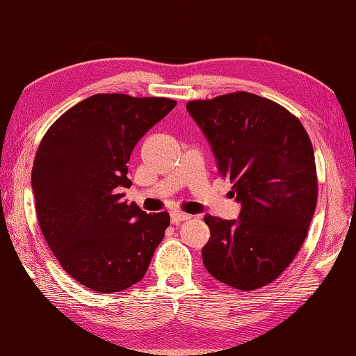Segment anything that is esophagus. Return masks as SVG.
Listing matches in <instances>:
<instances>
[{"label":"esophagus","instance_id":"obj_1","mask_svg":"<svg viewBox=\"0 0 356 356\" xmlns=\"http://www.w3.org/2000/svg\"><path fill=\"white\" fill-rule=\"evenodd\" d=\"M188 219H191V216L186 213H182V211L171 213V224H174V225H177V224H180V222L188 220Z\"/></svg>","mask_w":356,"mask_h":356}]
</instances>
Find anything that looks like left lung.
I'll return each mask as SVG.
<instances>
[{
	"mask_svg": "<svg viewBox=\"0 0 356 356\" xmlns=\"http://www.w3.org/2000/svg\"><path fill=\"white\" fill-rule=\"evenodd\" d=\"M186 111L233 184L239 219L205 214L204 266L216 280L250 291L273 282L295 259L316 208L313 146L298 118L250 92L194 100Z\"/></svg>",
	"mask_w": 356,
	"mask_h": 356,
	"instance_id": "1",
	"label": "left lung"
}]
</instances>
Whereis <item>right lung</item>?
I'll list each match as a JSON object with an SVG mask.
<instances>
[{
  "label": "right lung",
  "instance_id": "1",
  "mask_svg": "<svg viewBox=\"0 0 356 356\" xmlns=\"http://www.w3.org/2000/svg\"><path fill=\"white\" fill-rule=\"evenodd\" d=\"M176 106L160 97L95 94L66 111L41 140L32 168L40 228L60 266L99 293L145 276L170 225L123 202L132 149Z\"/></svg>",
  "mask_w": 356,
  "mask_h": 356
}]
</instances>
